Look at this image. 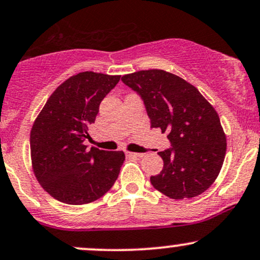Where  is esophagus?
Segmentation results:
<instances>
[{"mask_svg": "<svg viewBox=\"0 0 260 260\" xmlns=\"http://www.w3.org/2000/svg\"><path fill=\"white\" fill-rule=\"evenodd\" d=\"M144 154H139V152H131V151H126V156L128 157H143Z\"/></svg>", "mask_w": 260, "mask_h": 260, "instance_id": "1", "label": "esophagus"}]
</instances>
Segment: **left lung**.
I'll list each match as a JSON object with an SVG mask.
<instances>
[{
	"mask_svg": "<svg viewBox=\"0 0 260 260\" xmlns=\"http://www.w3.org/2000/svg\"><path fill=\"white\" fill-rule=\"evenodd\" d=\"M122 81L143 99L152 128L167 132L171 148L160 151L164 170L150 177L156 190L174 200L205 192L223 166L226 137L217 111L196 87L165 70H142Z\"/></svg>",
	"mask_w": 260,
	"mask_h": 260,
	"instance_id": "8db88e82",
	"label": "left lung"
}]
</instances>
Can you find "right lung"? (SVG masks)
<instances>
[{
	"instance_id": "1",
	"label": "right lung",
	"mask_w": 260,
	"mask_h": 260,
	"mask_svg": "<svg viewBox=\"0 0 260 260\" xmlns=\"http://www.w3.org/2000/svg\"><path fill=\"white\" fill-rule=\"evenodd\" d=\"M120 75L84 71L58 87L34 122L30 133L34 173L52 198L84 205L108 192L124 161L123 151L87 149L88 127Z\"/></svg>"
}]
</instances>
